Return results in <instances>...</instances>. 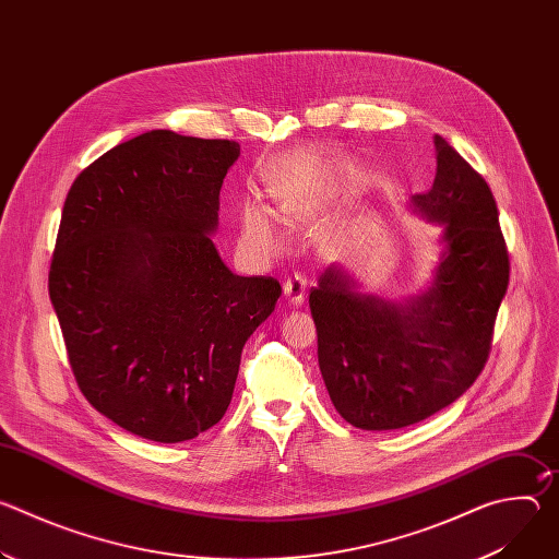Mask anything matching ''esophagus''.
Masks as SVG:
<instances>
[{
  "mask_svg": "<svg viewBox=\"0 0 559 559\" xmlns=\"http://www.w3.org/2000/svg\"><path fill=\"white\" fill-rule=\"evenodd\" d=\"M305 292H307V276H305V274L296 272V274H292V276L285 278V283H283V294H285V298H287L292 305H296V307L302 305Z\"/></svg>",
  "mask_w": 559,
  "mask_h": 559,
  "instance_id": "obj_1",
  "label": "esophagus"
}]
</instances>
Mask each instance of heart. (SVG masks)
Returning a JSON list of instances; mask_svg holds the SVG:
<instances>
[{"label":"heart","instance_id":"1","mask_svg":"<svg viewBox=\"0 0 559 559\" xmlns=\"http://www.w3.org/2000/svg\"><path fill=\"white\" fill-rule=\"evenodd\" d=\"M292 214L294 212L287 205H281V216L292 218ZM243 229H246V236L250 238V241L265 252H274L281 246V234H278L272 216L261 207H250L246 212Z\"/></svg>","mask_w":559,"mask_h":559}]
</instances>
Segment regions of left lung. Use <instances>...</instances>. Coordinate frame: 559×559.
Returning <instances> with one entry per match:
<instances>
[{
  "mask_svg": "<svg viewBox=\"0 0 559 559\" xmlns=\"http://www.w3.org/2000/svg\"><path fill=\"white\" fill-rule=\"evenodd\" d=\"M433 186L416 207L444 225L431 289L409 305L358 296L341 270L309 292L318 365L336 412L386 431L444 409L483 373L509 287V250L485 177L436 134Z\"/></svg>",
  "mask_w": 559,
  "mask_h": 559,
  "instance_id": "obj_1",
  "label": "left lung"
}]
</instances>
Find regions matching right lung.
I'll return each instance as SVG.
<instances>
[{
	"label": "right lung",
	"mask_w": 559,
	"mask_h": 559,
	"mask_svg": "<svg viewBox=\"0 0 559 559\" xmlns=\"http://www.w3.org/2000/svg\"><path fill=\"white\" fill-rule=\"evenodd\" d=\"M241 154L231 139L152 130L68 190L48 294L86 401L121 429L183 442L227 412L241 352L274 311L272 276H236L210 231Z\"/></svg>",
	"instance_id": "add662e5"
}]
</instances>
